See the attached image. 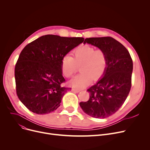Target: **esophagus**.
I'll return each instance as SVG.
<instances>
[{"instance_id": "obj_1", "label": "esophagus", "mask_w": 150, "mask_h": 150, "mask_svg": "<svg viewBox=\"0 0 150 150\" xmlns=\"http://www.w3.org/2000/svg\"><path fill=\"white\" fill-rule=\"evenodd\" d=\"M72 91L74 92H75V93H78V92H80V91H81V90H80V89H75V88H73V89H72Z\"/></svg>"}]
</instances>
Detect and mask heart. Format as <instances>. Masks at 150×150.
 Returning <instances> with one entry per match:
<instances>
[{
	"instance_id": "heart-1",
	"label": "heart",
	"mask_w": 150,
	"mask_h": 150,
	"mask_svg": "<svg viewBox=\"0 0 150 150\" xmlns=\"http://www.w3.org/2000/svg\"><path fill=\"white\" fill-rule=\"evenodd\" d=\"M73 58L66 56L62 59L61 71L64 76H72L80 67V74L75 76L70 84L73 88L82 89L88 86L92 78L97 80L105 74L108 66V58L105 52L102 49L84 45L75 49Z\"/></svg>"
}]
</instances>
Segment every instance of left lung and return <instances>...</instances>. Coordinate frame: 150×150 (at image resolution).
<instances>
[{"instance_id": "1", "label": "left lung", "mask_w": 150, "mask_h": 150, "mask_svg": "<svg viewBox=\"0 0 150 150\" xmlns=\"http://www.w3.org/2000/svg\"><path fill=\"white\" fill-rule=\"evenodd\" d=\"M86 43L105 52L108 66L101 79L87 90L90 93L89 100L80 102V106L88 115L105 119L115 113L128 96L131 88L132 60L126 47L113 38H86Z\"/></svg>"}]
</instances>
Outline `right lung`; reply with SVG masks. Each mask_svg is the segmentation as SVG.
I'll list each match as a JSON object with an SVG mask.
<instances>
[{
	"mask_svg": "<svg viewBox=\"0 0 150 150\" xmlns=\"http://www.w3.org/2000/svg\"><path fill=\"white\" fill-rule=\"evenodd\" d=\"M84 41L83 38L47 35L27 44L21 52L14 69L17 96L30 111L49 114L59 106L71 88L66 81L61 63L65 55Z\"/></svg>",
	"mask_w": 150,
	"mask_h": 150,
	"instance_id": "right-lung-1",
	"label": "right lung"
}]
</instances>
